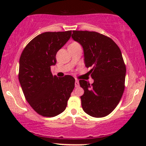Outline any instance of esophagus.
Wrapping results in <instances>:
<instances>
[{"instance_id":"1","label":"esophagus","mask_w":146,"mask_h":146,"mask_svg":"<svg viewBox=\"0 0 146 146\" xmlns=\"http://www.w3.org/2000/svg\"><path fill=\"white\" fill-rule=\"evenodd\" d=\"M75 86L76 88H78L80 86V83H79L78 80H75Z\"/></svg>"}]
</instances>
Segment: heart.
<instances>
[{
  "mask_svg": "<svg viewBox=\"0 0 146 146\" xmlns=\"http://www.w3.org/2000/svg\"><path fill=\"white\" fill-rule=\"evenodd\" d=\"M70 45H73V46H78V45H79V44L77 42H72Z\"/></svg>",
  "mask_w": 146,
  "mask_h": 146,
  "instance_id": "1",
  "label": "heart"
}]
</instances>
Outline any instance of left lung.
I'll use <instances>...</instances> for the list:
<instances>
[{
  "label": "left lung",
  "instance_id": "1",
  "mask_svg": "<svg viewBox=\"0 0 146 146\" xmlns=\"http://www.w3.org/2000/svg\"><path fill=\"white\" fill-rule=\"evenodd\" d=\"M72 38L82 45L84 64L94 82L80 80L84 111L93 117L107 116L116 108L125 88L126 68L121 52L111 38L95 31H73Z\"/></svg>",
  "mask_w": 146,
  "mask_h": 146
}]
</instances>
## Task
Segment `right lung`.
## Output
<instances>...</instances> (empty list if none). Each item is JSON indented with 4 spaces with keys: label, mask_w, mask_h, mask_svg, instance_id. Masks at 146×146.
I'll return each instance as SVG.
<instances>
[{
    "label": "right lung",
    "mask_w": 146,
    "mask_h": 146,
    "mask_svg": "<svg viewBox=\"0 0 146 146\" xmlns=\"http://www.w3.org/2000/svg\"><path fill=\"white\" fill-rule=\"evenodd\" d=\"M71 31L41 33L22 52L20 84L27 101L42 116L51 117L62 113L75 87L71 75L60 78L51 71V66L56 64L57 52L70 39Z\"/></svg>",
    "instance_id": "add662e5"
}]
</instances>
